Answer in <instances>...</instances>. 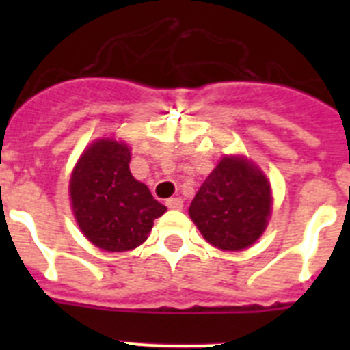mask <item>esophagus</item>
I'll use <instances>...</instances> for the list:
<instances>
[{
	"label": "esophagus",
	"instance_id": "esophagus-1",
	"mask_svg": "<svg viewBox=\"0 0 350 350\" xmlns=\"http://www.w3.org/2000/svg\"><path fill=\"white\" fill-rule=\"evenodd\" d=\"M166 206L172 210H180L184 206V202H182V198H170L166 200Z\"/></svg>",
	"mask_w": 350,
	"mask_h": 350
}]
</instances>
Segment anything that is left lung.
<instances>
[{"mask_svg": "<svg viewBox=\"0 0 350 350\" xmlns=\"http://www.w3.org/2000/svg\"><path fill=\"white\" fill-rule=\"evenodd\" d=\"M271 191L265 173L240 156L219 161L189 206L206 242L222 250H243L267 230Z\"/></svg>", "mask_w": 350, "mask_h": 350, "instance_id": "8db88e82", "label": "left lung"}]
</instances>
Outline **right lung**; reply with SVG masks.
Segmentation results:
<instances>
[{
  "instance_id": "obj_1",
  "label": "right lung",
  "mask_w": 350,
  "mask_h": 350,
  "mask_svg": "<svg viewBox=\"0 0 350 350\" xmlns=\"http://www.w3.org/2000/svg\"><path fill=\"white\" fill-rule=\"evenodd\" d=\"M124 142L101 138L80 156L70 178V198L79 228L108 252L131 250L147 240L154 219L166 212L148 187L129 172Z\"/></svg>"
}]
</instances>
